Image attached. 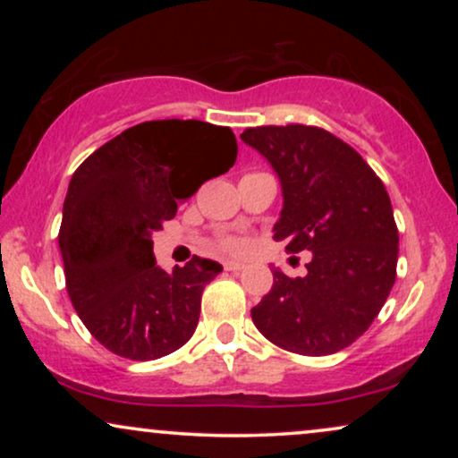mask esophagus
<instances>
[{
    "instance_id": "1",
    "label": "esophagus",
    "mask_w": 458,
    "mask_h": 458,
    "mask_svg": "<svg viewBox=\"0 0 458 458\" xmlns=\"http://www.w3.org/2000/svg\"><path fill=\"white\" fill-rule=\"evenodd\" d=\"M225 268L231 273H240V271H243V265L242 262H225Z\"/></svg>"
}]
</instances>
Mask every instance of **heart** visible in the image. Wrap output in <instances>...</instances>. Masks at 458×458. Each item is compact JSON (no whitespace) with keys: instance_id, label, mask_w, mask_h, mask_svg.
<instances>
[{"instance_id":"obj_1","label":"heart","mask_w":458,"mask_h":458,"mask_svg":"<svg viewBox=\"0 0 458 458\" xmlns=\"http://www.w3.org/2000/svg\"><path fill=\"white\" fill-rule=\"evenodd\" d=\"M221 248L227 250V252H235V250L240 248V243H237L235 240H223L221 242Z\"/></svg>"}]
</instances>
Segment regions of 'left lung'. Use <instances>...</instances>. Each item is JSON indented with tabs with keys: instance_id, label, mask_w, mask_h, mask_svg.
Listing matches in <instances>:
<instances>
[{
	"instance_id": "left-lung-1",
	"label": "left lung",
	"mask_w": 458,
	"mask_h": 458,
	"mask_svg": "<svg viewBox=\"0 0 458 458\" xmlns=\"http://www.w3.org/2000/svg\"><path fill=\"white\" fill-rule=\"evenodd\" d=\"M277 174L285 252H310L304 277L273 268L252 321L275 346L304 356L348 348L379 315L396 281L398 229L384 183L348 143L317 127H256L240 135Z\"/></svg>"
}]
</instances>
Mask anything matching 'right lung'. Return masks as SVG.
<instances>
[{"label":"right lung","instance_id":"right-lung-1","mask_svg":"<svg viewBox=\"0 0 458 458\" xmlns=\"http://www.w3.org/2000/svg\"><path fill=\"white\" fill-rule=\"evenodd\" d=\"M235 158L231 129L171 118L123 131L74 171L58 235L66 290L110 352L154 360L193 335L202 290L223 267L193 256L165 271L152 233L177 215L179 199Z\"/></svg>","mask_w":458,"mask_h":458}]
</instances>
